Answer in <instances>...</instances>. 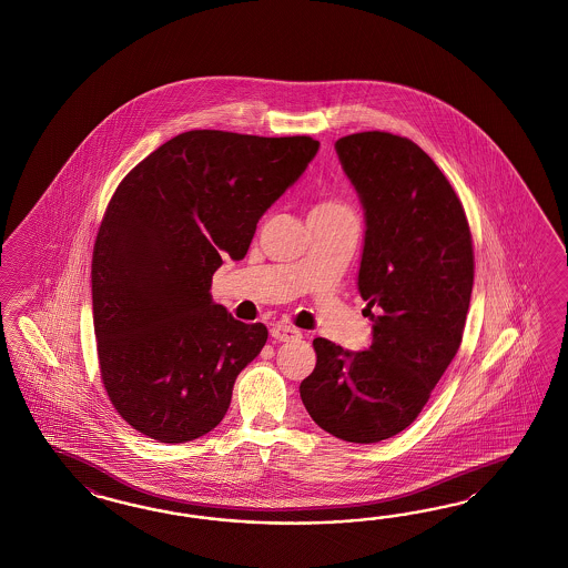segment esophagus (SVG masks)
<instances>
[{
    "instance_id": "1",
    "label": "esophagus",
    "mask_w": 568,
    "mask_h": 568,
    "mask_svg": "<svg viewBox=\"0 0 568 568\" xmlns=\"http://www.w3.org/2000/svg\"><path fill=\"white\" fill-rule=\"evenodd\" d=\"M270 334H272V338L277 342H291L296 341V338H301V332H298L296 327L284 324L274 325V327L270 329Z\"/></svg>"
}]
</instances>
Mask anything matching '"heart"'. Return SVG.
Masks as SVG:
<instances>
[{
  "mask_svg": "<svg viewBox=\"0 0 568 568\" xmlns=\"http://www.w3.org/2000/svg\"><path fill=\"white\" fill-rule=\"evenodd\" d=\"M313 211H325V213H353L348 210L341 201H324L320 203L317 207H313Z\"/></svg>",
  "mask_w": 568,
  "mask_h": 568,
  "instance_id": "heart-1",
  "label": "heart"
}]
</instances>
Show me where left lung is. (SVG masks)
Wrapping results in <instances>:
<instances>
[{
  "label": "left lung",
  "instance_id": "8db88e82",
  "mask_svg": "<svg viewBox=\"0 0 568 568\" xmlns=\"http://www.w3.org/2000/svg\"><path fill=\"white\" fill-rule=\"evenodd\" d=\"M334 146L365 211L357 286L373 342L351 353L315 338L301 400L327 434L373 444L419 417L460 346L473 241L463 203L422 146L379 130Z\"/></svg>",
  "mask_w": 568,
  "mask_h": 568
}]
</instances>
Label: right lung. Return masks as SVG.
Instances as JSON below:
<instances>
[{
    "label": "right lung",
    "mask_w": 568,
    "mask_h": 568,
    "mask_svg": "<svg viewBox=\"0 0 568 568\" xmlns=\"http://www.w3.org/2000/svg\"><path fill=\"white\" fill-rule=\"evenodd\" d=\"M317 149L311 136L189 130L115 189L93 248V324L105 392L143 436L182 444L224 419L267 327L215 305L211 277L243 260Z\"/></svg>",
    "instance_id": "add662e5"
}]
</instances>
